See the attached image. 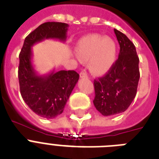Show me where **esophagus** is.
Returning a JSON list of instances; mask_svg holds the SVG:
<instances>
[{
    "mask_svg": "<svg viewBox=\"0 0 159 159\" xmlns=\"http://www.w3.org/2000/svg\"><path fill=\"white\" fill-rule=\"evenodd\" d=\"M80 77H81V78H87V77H88V75H87V72H86V71H82V72H80Z\"/></svg>",
    "mask_w": 159,
    "mask_h": 159,
    "instance_id": "obj_1",
    "label": "esophagus"
}]
</instances>
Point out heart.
Masks as SVG:
<instances>
[{
    "label": "heart",
    "instance_id": "obj_1",
    "mask_svg": "<svg viewBox=\"0 0 159 159\" xmlns=\"http://www.w3.org/2000/svg\"><path fill=\"white\" fill-rule=\"evenodd\" d=\"M76 53L81 60L90 61V68L95 74H105L116 60L117 48L111 38L98 34L84 36L76 45Z\"/></svg>",
    "mask_w": 159,
    "mask_h": 159
}]
</instances>
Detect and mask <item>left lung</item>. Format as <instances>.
Listing matches in <instances>:
<instances>
[{"instance_id":"1","label":"left lung","mask_w":159,"mask_h":159,"mask_svg":"<svg viewBox=\"0 0 159 159\" xmlns=\"http://www.w3.org/2000/svg\"><path fill=\"white\" fill-rule=\"evenodd\" d=\"M120 44V53L104 77L94 80L95 107L104 116L125 111L137 92L139 69L135 46L120 31L114 30Z\"/></svg>"}]
</instances>
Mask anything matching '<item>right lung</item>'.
<instances>
[{"label": "right lung", "mask_w": 159, "mask_h": 159, "mask_svg": "<svg viewBox=\"0 0 159 159\" xmlns=\"http://www.w3.org/2000/svg\"><path fill=\"white\" fill-rule=\"evenodd\" d=\"M68 25L46 22L32 31L25 39L19 58L18 77L21 97L27 106L38 116L53 119L62 113L67 101L79 79L73 70L37 74L32 64V46L47 39L65 41Z\"/></svg>", "instance_id": "add662e5"}]
</instances>
